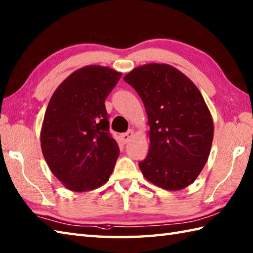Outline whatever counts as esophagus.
<instances>
[{
    "label": "esophagus",
    "mask_w": 253,
    "mask_h": 253,
    "mask_svg": "<svg viewBox=\"0 0 253 253\" xmlns=\"http://www.w3.org/2000/svg\"><path fill=\"white\" fill-rule=\"evenodd\" d=\"M132 136H133V131L130 129V130H128L127 132L122 133L120 137H121V140H122L123 143H127L132 138Z\"/></svg>",
    "instance_id": "34e87169"
}]
</instances>
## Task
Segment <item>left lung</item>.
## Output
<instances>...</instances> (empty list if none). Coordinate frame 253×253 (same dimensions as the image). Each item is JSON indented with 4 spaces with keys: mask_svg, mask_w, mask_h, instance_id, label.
Wrapping results in <instances>:
<instances>
[{
    "mask_svg": "<svg viewBox=\"0 0 253 253\" xmlns=\"http://www.w3.org/2000/svg\"><path fill=\"white\" fill-rule=\"evenodd\" d=\"M124 80L140 96L150 126L149 153L139 162L143 176L166 190L196 180L213 140V122L200 91L178 69L148 64Z\"/></svg>",
    "mask_w": 253,
    "mask_h": 253,
    "instance_id": "1",
    "label": "left lung"
}]
</instances>
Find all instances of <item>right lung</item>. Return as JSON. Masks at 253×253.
Listing matches in <instances>:
<instances>
[{
  "label": "right lung",
  "mask_w": 253,
  "mask_h": 253,
  "mask_svg": "<svg viewBox=\"0 0 253 253\" xmlns=\"http://www.w3.org/2000/svg\"><path fill=\"white\" fill-rule=\"evenodd\" d=\"M121 76L107 67L80 68L58 85L46 107L42 153L52 173L73 191L95 189L114 169L120 148L104 101Z\"/></svg>",
  "instance_id": "1"
}]
</instances>
